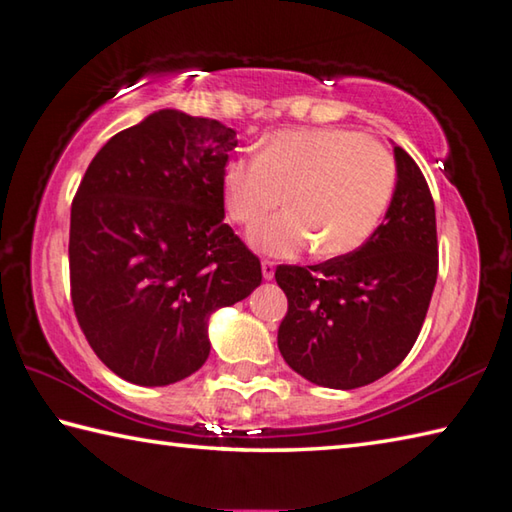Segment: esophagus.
<instances>
[{"label":"esophagus","mask_w":512,"mask_h":512,"mask_svg":"<svg viewBox=\"0 0 512 512\" xmlns=\"http://www.w3.org/2000/svg\"><path fill=\"white\" fill-rule=\"evenodd\" d=\"M262 275H264V280H273V277H275V262H268V259H264Z\"/></svg>","instance_id":"34e87169"}]
</instances>
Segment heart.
<instances>
[{"instance_id":"obj_1","label":"heart","mask_w":512,"mask_h":512,"mask_svg":"<svg viewBox=\"0 0 512 512\" xmlns=\"http://www.w3.org/2000/svg\"><path fill=\"white\" fill-rule=\"evenodd\" d=\"M396 161L378 141L345 127L282 129L259 156H232L221 170V201L232 221L255 224L250 246L295 257L315 246L322 257L349 255L374 235L396 190Z\"/></svg>"}]
</instances>
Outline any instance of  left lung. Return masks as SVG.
<instances>
[{"instance_id": "obj_1", "label": "left lung", "mask_w": 512, "mask_h": 512, "mask_svg": "<svg viewBox=\"0 0 512 512\" xmlns=\"http://www.w3.org/2000/svg\"><path fill=\"white\" fill-rule=\"evenodd\" d=\"M396 190L365 246L318 266H277L288 297L277 331L286 365L315 385L356 389L403 362L439 273L436 212L423 172L394 145Z\"/></svg>"}]
</instances>
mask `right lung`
Instances as JSON below:
<instances>
[{"label":"right lung","mask_w":512,"mask_h":512,"mask_svg":"<svg viewBox=\"0 0 512 512\" xmlns=\"http://www.w3.org/2000/svg\"><path fill=\"white\" fill-rule=\"evenodd\" d=\"M237 132L159 109L102 145L71 206V300L116 376L163 387L208 360V320L262 284L224 224L221 170Z\"/></svg>","instance_id":"1"}]
</instances>
